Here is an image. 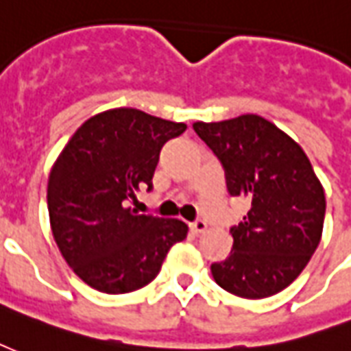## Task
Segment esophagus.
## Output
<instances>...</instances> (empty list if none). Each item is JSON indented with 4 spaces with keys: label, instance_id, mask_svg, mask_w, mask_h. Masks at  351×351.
Segmentation results:
<instances>
[{
    "label": "esophagus",
    "instance_id": "obj_1",
    "mask_svg": "<svg viewBox=\"0 0 351 351\" xmlns=\"http://www.w3.org/2000/svg\"><path fill=\"white\" fill-rule=\"evenodd\" d=\"M206 228H208V225H206L204 219H197V221L191 223V230H193L195 234H201V232H204Z\"/></svg>",
    "mask_w": 351,
    "mask_h": 351
}]
</instances>
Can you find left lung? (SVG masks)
I'll return each mask as SVG.
<instances>
[{
	"instance_id": "obj_1",
	"label": "left lung",
	"mask_w": 351,
	"mask_h": 351,
	"mask_svg": "<svg viewBox=\"0 0 351 351\" xmlns=\"http://www.w3.org/2000/svg\"><path fill=\"white\" fill-rule=\"evenodd\" d=\"M193 130L221 162L228 193L251 204L230 228V255L212 264L215 282L247 300L281 292L307 266L324 228L326 195L307 154L258 115L195 123Z\"/></svg>"
}]
</instances>
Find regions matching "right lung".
Here are the masks:
<instances>
[{"mask_svg":"<svg viewBox=\"0 0 351 351\" xmlns=\"http://www.w3.org/2000/svg\"><path fill=\"white\" fill-rule=\"evenodd\" d=\"M188 128L134 108L90 117L48 178L53 238L74 274L104 294H128L160 274L169 249L188 236L180 219L137 214L136 191L152 189L160 150Z\"/></svg>","mask_w":351,"mask_h":351,"instance_id":"add662e5","label":"right lung"}]
</instances>
